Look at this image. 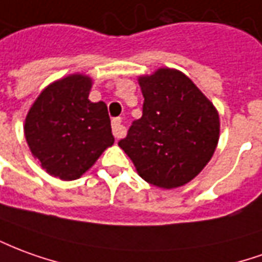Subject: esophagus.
Returning a JSON list of instances; mask_svg holds the SVG:
<instances>
[{
  "label": "esophagus",
  "mask_w": 262,
  "mask_h": 262,
  "mask_svg": "<svg viewBox=\"0 0 262 262\" xmlns=\"http://www.w3.org/2000/svg\"><path fill=\"white\" fill-rule=\"evenodd\" d=\"M112 132L113 136L116 137V139H120V137H123V135H125V127L122 125L120 118L112 119Z\"/></svg>",
  "instance_id": "34e87169"
}]
</instances>
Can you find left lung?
Segmentation results:
<instances>
[{"instance_id":"1","label":"left lung","mask_w":262,"mask_h":262,"mask_svg":"<svg viewBox=\"0 0 262 262\" xmlns=\"http://www.w3.org/2000/svg\"><path fill=\"white\" fill-rule=\"evenodd\" d=\"M139 85L143 115L119 146L147 183L162 188L184 186L214 155L220 136L219 112L180 71L160 68L139 76Z\"/></svg>"}]
</instances>
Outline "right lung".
Here are the masks:
<instances>
[{"label":"right lung","mask_w":262,"mask_h":262,"mask_svg":"<svg viewBox=\"0 0 262 262\" xmlns=\"http://www.w3.org/2000/svg\"><path fill=\"white\" fill-rule=\"evenodd\" d=\"M92 79L74 74L51 83L25 118V139L42 169L76 180L92 167L115 137L105 102L89 98Z\"/></svg>","instance_id":"1"}]
</instances>
